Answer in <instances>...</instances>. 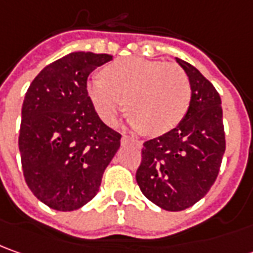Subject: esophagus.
I'll use <instances>...</instances> for the list:
<instances>
[{
  "mask_svg": "<svg viewBox=\"0 0 253 253\" xmlns=\"http://www.w3.org/2000/svg\"><path fill=\"white\" fill-rule=\"evenodd\" d=\"M122 143L123 144L131 143V144H134V145H137V147H141V141H140V140H135V138L130 137V135H123V137H122Z\"/></svg>",
  "mask_w": 253,
  "mask_h": 253,
  "instance_id": "obj_1",
  "label": "esophagus"
}]
</instances>
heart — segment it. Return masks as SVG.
Returning <instances> with one entry per match:
<instances>
[{
	"mask_svg": "<svg viewBox=\"0 0 253 253\" xmlns=\"http://www.w3.org/2000/svg\"><path fill=\"white\" fill-rule=\"evenodd\" d=\"M86 91L106 125H115L126 102L131 125L150 135L165 134L178 126L192 98L190 81L182 67L141 57L106 66L102 78L89 81Z\"/></svg>",
	"mask_w": 253,
	"mask_h": 253,
	"instance_id": "1",
	"label": "heart"
}]
</instances>
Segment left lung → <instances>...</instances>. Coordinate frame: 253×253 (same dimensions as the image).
I'll list each match as a JSON object with an SVG mask.
<instances>
[{"instance_id":"obj_1","label":"left lung","mask_w":253,"mask_h":253,"mask_svg":"<svg viewBox=\"0 0 253 253\" xmlns=\"http://www.w3.org/2000/svg\"><path fill=\"white\" fill-rule=\"evenodd\" d=\"M192 86L178 127L143 144L135 180L143 195L168 211H180L207 195L225 151L221 98L196 67L176 58Z\"/></svg>"}]
</instances>
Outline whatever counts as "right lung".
I'll return each mask as SVG.
<instances>
[{
  "label": "right lung",
  "instance_id": "add662e5",
  "mask_svg": "<svg viewBox=\"0 0 253 253\" xmlns=\"http://www.w3.org/2000/svg\"><path fill=\"white\" fill-rule=\"evenodd\" d=\"M109 54L75 51L44 67L22 105L19 151L32 193L58 211H73L96 196L122 134L95 112L88 77Z\"/></svg>",
  "mask_w": 253,
  "mask_h": 253
}]
</instances>
